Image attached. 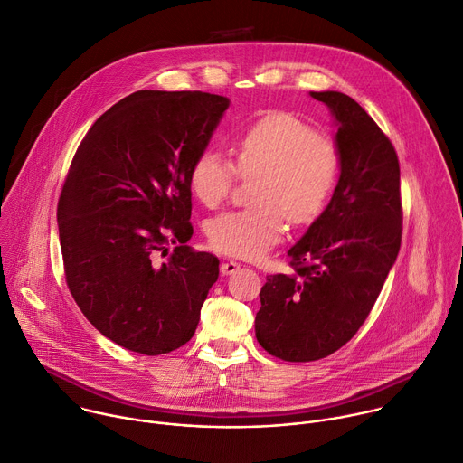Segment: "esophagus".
Here are the masks:
<instances>
[{
  "mask_svg": "<svg viewBox=\"0 0 463 463\" xmlns=\"http://www.w3.org/2000/svg\"><path fill=\"white\" fill-rule=\"evenodd\" d=\"M239 268H241L239 262H235V260H226V262L221 264V273H222V275H232V273H237Z\"/></svg>",
  "mask_w": 463,
  "mask_h": 463,
  "instance_id": "esophagus-1",
  "label": "esophagus"
}]
</instances>
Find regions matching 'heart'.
Returning a JSON list of instances; mask_svg holds the SVG:
<instances>
[{"label":"heart","mask_w":463,"mask_h":463,"mask_svg":"<svg viewBox=\"0 0 463 463\" xmlns=\"http://www.w3.org/2000/svg\"><path fill=\"white\" fill-rule=\"evenodd\" d=\"M237 167L215 147L204 149L190 171L194 195L221 206L237 180L262 175L257 210L228 212L208 224L210 244L226 255L259 259L294 226L314 222L328 206L339 182L341 155L335 144L288 113H268L242 128L233 140Z\"/></svg>","instance_id":"1"}]
</instances>
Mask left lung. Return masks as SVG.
<instances>
[{
  "mask_svg": "<svg viewBox=\"0 0 463 463\" xmlns=\"http://www.w3.org/2000/svg\"><path fill=\"white\" fill-rule=\"evenodd\" d=\"M334 118L341 155L326 210L288 250L294 273L268 275L255 337L271 355H330L371 314L402 244L400 162L391 140L350 97L310 90Z\"/></svg>",
  "mask_w": 463,
  "mask_h": 463,
  "instance_id": "obj_1",
  "label": "left lung"
}]
</instances>
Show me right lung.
Wrapping results in <instances>:
<instances>
[{
  "label": "right lung",
  "mask_w": 463,
  "mask_h": 463,
  "mask_svg": "<svg viewBox=\"0 0 463 463\" xmlns=\"http://www.w3.org/2000/svg\"><path fill=\"white\" fill-rule=\"evenodd\" d=\"M228 108L203 90H137L92 124L69 167L58 203L67 287L89 323L131 352L186 345L219 277V259L186 244L190 171Z\"/></svg>",
  "instance_id": "add662e5"
}]
</instances>
